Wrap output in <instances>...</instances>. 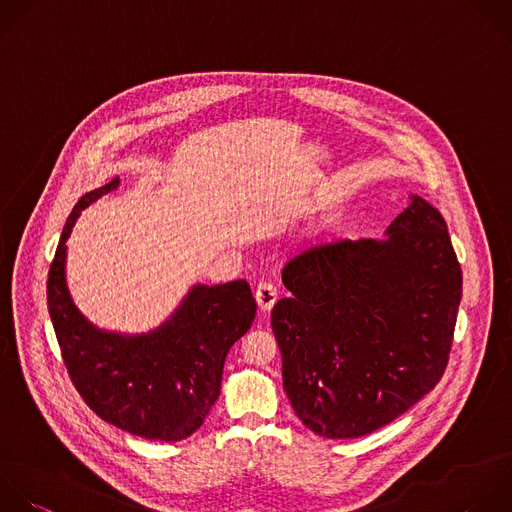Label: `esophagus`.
<instances>
[{
    "instance_id": "1",
    "label": "esophagus",
    "mask_w": 512,
    "mask_h": 512,
    "mask_svg": "<svg viewBox=\"0 0 512 512\" xmlns=\"http://www.w3.org/2000/svg\"><path fill=\"white\" fill-rule=\"evenodd\" d=\"M254 296H256L258 308H260L262 312H270V310L274 308L276 300H278V290H276L272 284L262 282V284H258V288H256Z\"/></svg>"
}]
</instances>
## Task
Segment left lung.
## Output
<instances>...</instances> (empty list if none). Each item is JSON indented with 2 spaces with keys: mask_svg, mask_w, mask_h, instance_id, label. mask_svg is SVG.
Masks as SVG:
<instances>
[{
  "mask_svg": "<svg viewBox=\"0 0 512 512\" xmlns=\"http://www.w3.org/2000/svg\"><path fill=\"white\" fill-rule=\"evenodd\" d=\"M384 240H344L286 264L272 310L284 390L326 438L392 422L440 380L462 296L446 222L416 194Z\"/></svg>",
  "mask_w": 512,
  "mask_h": 512,
  "instance_id": "1",
  "label": "left lung"
}]
</instances>
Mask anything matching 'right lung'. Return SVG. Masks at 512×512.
I'll return each mask as SVG.
<instances>
[{"label":"right lung","mask_w":512,"mask_h":512,"mask_svg":"<svg viewBox=\"0 0 512 512\" xmlns=\"http://www.w3.org/2000/svg\"><path fill=\"white\" fill-rule=\"evenodd\" d=\"M116 176L74 206L48 276V306L68 372L106 422L150 440L178 442L194 434L220 396L226 356L252 326L256 300L246 280L188 290L154 330H102L76 306L68 280V238L82 210L118 190Z\"/></svg>","instance_id":"obj_1"}]
</instances>
